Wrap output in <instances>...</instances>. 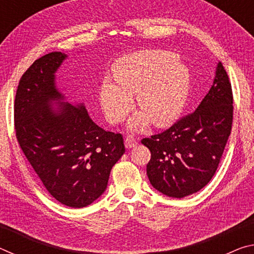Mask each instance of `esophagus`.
Returning a JSON list of instances; mask_svg holds the SVG:
<instances>
[{
	"instance_id": "obj_1",
	"label": "esophagus",
	"mask_w": 254,
	"mask_h": 254,
	"mask_svg": "<svg viewBox=\"0 0 254 254\" xmlns=\"http://www.w3.org/2000/svg\"><path fill=\"white\" fill-rule=\"evenodd\" d=\"M124 144H126V148L131 149V148H134L135 145L137 144V142H136V140L134 139V136H133V135H127L126 137V141H124Z\"/></svg>"
}]
</instances>
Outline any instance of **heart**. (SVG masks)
<instances>
[{"mask_svg":"<svg viewBox=\"0 0 254 254\" xmlns=\"http://www.w3.org/2000/svg\"><path fill=\"white\" fill-rule=\"evenodd\" d=\"M113 78H104L100 102L107 121L118 124L133 109L132 95L141 112L128 122L142 131L150 122L165 127L182 113L189 91V70L177 55L165 50H143L120 58L112 67Z\"/></svg>","mask_w":254,"mask_h":254,"instance_id":"1","label":"heart"}]
</instances>
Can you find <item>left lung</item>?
Listing matches in <instances>:
<instances>
[{
    "instance_id": "8db88e82",
    "label": "left lung",
    "mask_w": 254,
    "mask_h": 254,
    "mask_svg": "<svg viewBox=\"0 0 254 254\" xmlns=\"http://www.w3.org/2000/svg\"><path fill=\"white\" fill-rule=\"evenodd\" d=\"M232 122L233 94L220 62L212 87L194 113L141 141L151 152L147 175L152 186L175 198L205 187L221 161Z\"/></svg>"
}]
</instances>
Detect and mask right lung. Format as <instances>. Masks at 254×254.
Wrapping results in <instances>:
<instances>
[{
  "mask_svg": "<svg viewBox=\"0 0 254 254\" xmlns=\"http://www.w3.org/2000/svg\"><path fill=\"white\" fill-rule=\"evenodd\" d=\"M67 55L37 59L19 81L14 101L15 135L50 195L72 208L91 205L105 191L110 173L126 152L120 133L103 130L83 104L62 102L56 71ZM60 105L54 108L52 102Z\"/></svg>",
  "mask_w": 254,
  "mask_h": 254,
  "instance_id": "obj_1",
  "label": "right lung"
}]
</instances>
